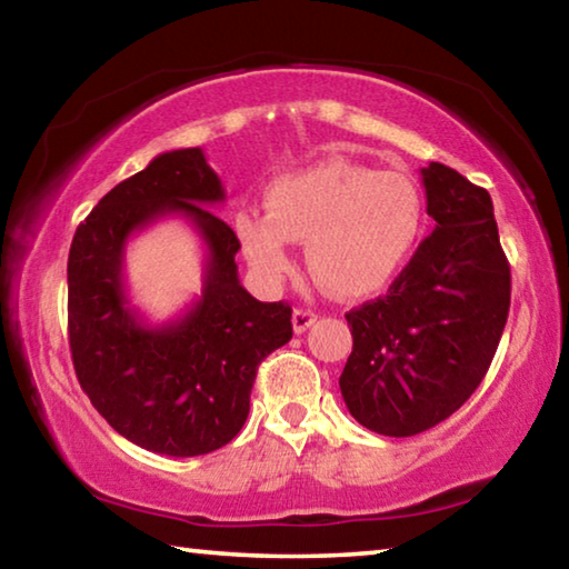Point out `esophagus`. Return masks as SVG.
Returning <instances> with one entry per match:
<instances>
[{
    "mask_svg": "<svg viewBox=\"0 0 569 569\" xmlns=\"http://www.w3.org/2000/svg\"><path fill=\"white\" fill-rule=\"evenodd\" d=\"M316 319H319V316H316L313 311H306V308H296V311H293V331L296 333L308 331L316 323Z\"/></svg>",
    "mask_w": 569,
    "mask_h": 569,
    "instance_id": "obj_1",
    "label": "esophagus"
}]
</instances>
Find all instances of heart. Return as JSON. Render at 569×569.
<instances>
[{
    "label": "heart",
    "instance_id": "b5f03b06",
    "mask_svg": "<svg viewBox=\"0 0 569 569\" xmlns=\"http://www.w3.org/2000/svg\"><path fill=\"white\" fill-rule=\"evenodd\" d=\"M266 210H240L233 230L263 286L293 271L291 240H308V271L326 291L361 298L399 276L419 246L423 200L411 178L329 158L266 190Z\"/></svg>",
    "mask_w": 569,
    "mask_h": 569
}]
</instances>
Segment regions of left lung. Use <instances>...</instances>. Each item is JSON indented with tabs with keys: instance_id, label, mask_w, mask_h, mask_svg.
I'll use <instances>...</instances> for the list:
<instances>
[{
	"instance_id": "1",
	"label": "left lung",
	"mask_w": 569,
	"mask_h": 569,
	"mask_svg": "<svg viewBox=\"0 0 569 569\" xmlns=\"http://www.w3.org/2000/svg\"><path fill=\"white\" fill-rule=\"evenodd\" d=\"M435 230L389 293L346 313L353 351L339 379L361 427L413 437L451 417L502 339L512 276L492 198L441 162L421 168Z\"/></svg>"
}]
</instances>
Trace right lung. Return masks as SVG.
Segmentation results:
<instances>
[{
    "label": "right lung",
    "instance_id": "1",
    "mask_svg": "<svg viewBox=\"0 0 569 569\" xmlns=\"http://www.w3.org/2000/svg\"><path fill=\"white\" fill-rule=\"evenodd\" d=\"M226 190L200 148L162 152L80 223L67 261L74 373L92 407L132 445L198 457L226 447L248 419L258 363L291 341V306L261 303L238 278V238L208 206ZM180 214L207 243L204 293L176 322L146 325L123 293L130 234Z\"/></svg>",
    "mask_w": 569,
    "mask_h": 569
}]
</instances>
